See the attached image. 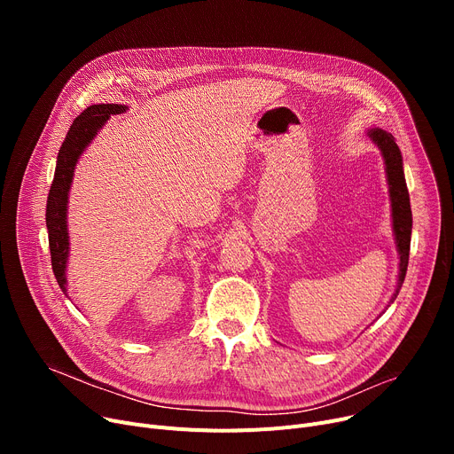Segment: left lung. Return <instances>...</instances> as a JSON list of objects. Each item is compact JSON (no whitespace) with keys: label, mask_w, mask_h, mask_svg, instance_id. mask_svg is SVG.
I'll return each mask as SVG.
<instances>
[{"label":"left lung","mask_w":454,"mask_h":454,"mask_svg":"<svg viewBox=\"0 0 454 454\" xmlns=\"http://www.w3.org/2000/svg\"><path fill=\"white\" fill-rule=\"evenodd\" d=\"M368 136L377 143V147L383 153L385 163H387V175H388V185H390V200H392V217H394V233L395 243L399 250V279L397 289L394 293L392 301L397 298L401 285L407 276L409 267V252H411V233H412V211H411V199L407 182H404L403 173V158L401 151L394 136L387 130L373 129L368 132Z\"/></svg>","instance_id":"8db88e82"}]
</instances>
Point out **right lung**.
<instances>
[{
	"label": "right lung",
	"mask_w": 454,
	"mask_h": 454,
	"mask_svg": "<svg viewBox=\"0 0 454 454\" xmlns=\"http://www.w3.org/2000/svg\"><path fill=\"white\" fill-rule=\"evenodd\" d=\"M125 105H91L81 115L75 117L74 125L69 127L67 136L62 143L57 158L55 178L47 195L45 206V224L50 233V252H51V267L53 274L66 293V261H67V226H66V206H67V191L74 178L75 163L81 153L86 149L88 143L98 134V130L106 123L112 114L125 112Z\"/></svg>",
	"instance_id": "right-lung-1"
}]
</instances>
